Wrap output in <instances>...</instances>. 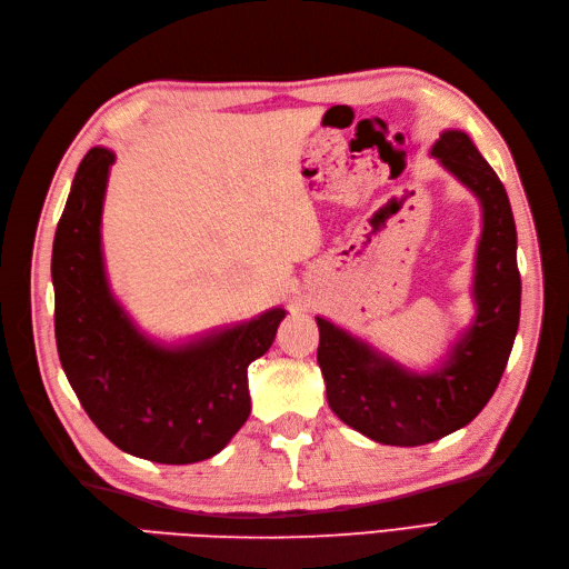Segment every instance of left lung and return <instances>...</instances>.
I'll list each match as a JSON object with an SVG mask.
<instances>
[{
  "instance_id": "left-lung-1",
  "label": "left lung",
  "mask_w": 569,
  "mask_h": 569,
  "mask_svg": "<svg viewBox=\"0 0 569 569\" xmlns=\"http://www.w3.org/2000/svg\"><path fill=\"white\" fill-rule=\"evenodd\" d=\"M432 157L481 203L472 297L477 316L432 372H412L325 318L318 366L335 416L377 443L422 446L472 422L508 366L520 325L518 232L503 182L460 130H443Z\"/></svg>"
}]
</instances>
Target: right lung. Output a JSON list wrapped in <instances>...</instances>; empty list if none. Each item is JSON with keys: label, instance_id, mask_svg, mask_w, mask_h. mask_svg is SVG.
<instances>
[{"label": "right lung", "instance_id": "obj_1", "mask_svg": "<svg viewBox=\"0 0 569 569\" xmlns=\"http://www.w3.org/2000/svg\"><path fill=\"white\" fill-rule=\"evenodd\" d=\"M116 153L94 147L78 166L51 249L54 332L63 372L99 432L130 456L187 465L216 456L251 412L247 368L284 318L249 322L180 347L144 337L111 295L101 209Z\"/></svg>", "mask_w": 569, "mask_h": 569}]
</instances>
